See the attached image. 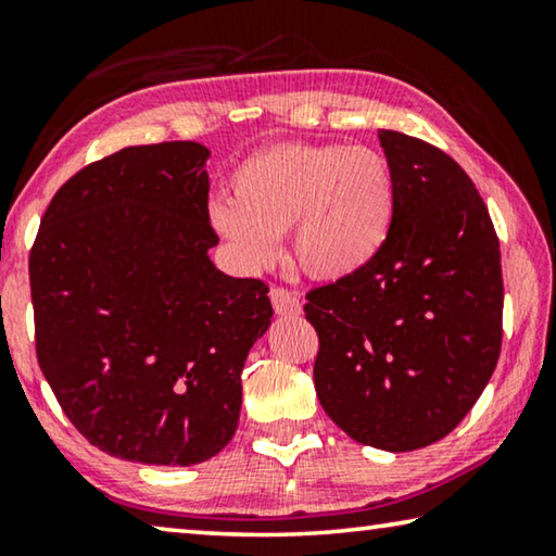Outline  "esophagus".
Here are the masks:
<instances>
[{
    "instance_id": "esophagus-1",
    "label": "esophagus",
    "mask_w": 556,
    "mask_h": 556,
    "mask_svg": "<svg viewBox=\"0 0 556 556\" xmlns=\"http://www.w3.org/2000/svg\"><path fill=\"white\" fill-rule=\"evenodd\" d=\"M269 299H271V306H275V312L279 316H296V314H302V299H299L296 292H292V289L275 287L269 292Z\"/></svg>"
}]
</instances>
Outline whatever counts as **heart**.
Wrapping results in <instances>:
<instances>
[{
  "instance_id": "1",
  "label": "heart",
  "mask_w": 556,
  "mask_h": 556,
  "mask_svg": "<svg viewBox=\"0 0 556 556\" xmlns=\"http://www.w3.org/2000/svg\"><path fill=\"white\" fill-rule=\"evenodd\" d=\"M393 167L368 146L281 143L232 173V200H215L210 223L244 269L277 260L292 235L306 277L339 281L366 269L389 244L395 219Z\"/></svg>"
}]
</instances>
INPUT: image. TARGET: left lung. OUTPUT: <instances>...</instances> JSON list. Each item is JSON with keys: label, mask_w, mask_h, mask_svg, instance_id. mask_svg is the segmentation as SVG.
<instances>
[{"label": "left lung", "mask_w": 556, "mask_h": 556, "mask_svg": "<svg viewBox=\"0 0 556 556\" xmlns=\"http://www.w3.org/2000/svg\"><path fill=\"white\" fill-rule=\"evenodd\" d=\"M395 178L389 244L306 292L321 408L356 443L405 453L445 438L502 346L500 240L468 173L426 140L378 130Z\"/></svg>", "instance_id": "8db88e82"}]
</instances>
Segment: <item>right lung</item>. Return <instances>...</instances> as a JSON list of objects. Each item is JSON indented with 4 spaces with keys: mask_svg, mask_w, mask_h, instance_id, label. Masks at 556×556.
<instances>
[{
    "mask_svg": "<svg viewBox=\"0 0 556 556\" xmlns=\"http://www.w3.org/2000/svg\"><path fill=\"white\" fill-rule=\"evenodd\" d=\"M192 140L134 146L51 198L29 252L34 341L88 443L146 465H195L230 443L269 287L207 257L205 161Z\"/></svg>",
    "mask_w": 556,
    "mask_h": 556,
    "instance_id": "add662e5",
    "label": "right lung"
}]
</instances>
